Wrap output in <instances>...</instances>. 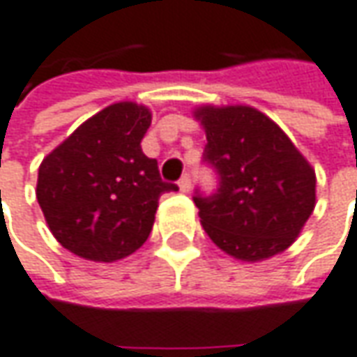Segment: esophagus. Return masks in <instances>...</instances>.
<instances>
[{
  "label": "esophagus",
  "mask_w": 357,
  "mask_h": 357,
  "mask_svg": "<svg viewBox=\"0 0 357 357\" xmlns=\"http://www.w3.org/2000/svg\"><path fill=\"white\" fill-rule=\"evenodd\" d=\"M178 185L183 194H190V192H192V179H190V176L185 174V176L178 181Z\"/></svg>",
  "instance_id": "esophagus-1"
}]
</instances>
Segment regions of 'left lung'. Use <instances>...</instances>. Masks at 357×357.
Listing matches in <instances>:
<instances>
[{"label":"left lung","mask_w":357,"mask_h":357,"mask_svg":"<svg viewBox=\"0 0 357 357\" xmlns=\"http://www.w3.org/2000/svg\"><path fill=\"white\" fill-rule=\"evenodd\" d=\"M218 194L195 195L209 240L240 261L286 252L316 208V172L286 132L252 105H199Z\"/></svg>","instance_id":"1"}]
</instances>
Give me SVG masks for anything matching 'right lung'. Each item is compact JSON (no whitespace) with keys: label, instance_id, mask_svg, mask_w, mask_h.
I'll use <instances>...</instances> for the list:
<instances>
[{"label":"right lung","instance_id":"right-lung-1","mask_svg":"<svg viewBox=\"0 0 357 357\" xmlns=\"http://www.w3.org/2000/svg\"><path fill=\"white\" fill-rule=\"evenodd\" d=\"M149 126L148 105L117 101L43 158L38 204L50 231L71 254L112 264L146 243L160 195L178 190L162 181L158 162L142 151Z\"/></svg>","mask_w":357,"mask_h":357}]
</instances>
